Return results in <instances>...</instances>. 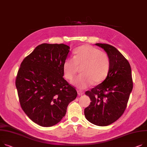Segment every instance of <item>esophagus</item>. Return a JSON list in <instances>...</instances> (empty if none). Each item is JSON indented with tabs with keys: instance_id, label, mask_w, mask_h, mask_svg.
I'll use <instances>...</instances> for the list:
<instances>
[{
	"instance_id": "34e87169",
	"label": "esophagus",
	"mask_w": 147,
	"mask_h": 147,
	"mask_svg": "<svg viewBox=\"0 0 147 147\" xmlns=\"http://www.w3.org/2000/svg\"><path fill=\"white\" fill-rule=\"evenodd\" d=\"M77 93H78V94H79V96L80 95H83L84 93V92H83V91H82V90H77Z\"/></svg>"
}]
</instances>
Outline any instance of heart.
Listing matches in <instances>:
<instances>
[{
	"label": "heart",
	"instance_id": "heart-1",
	"mask_svg": "<svg viewBox=\"0 0 147 147\" xmlns=\"http://www.w3.org/2000/svg\"><path fill=\"white\" fill-rule=\"evenodd\" d=\"M110 59L105 52L89 45H83L74 51L73 57L67 58L63 64L65 79L72 80L81 67L82 74L73 81V84L80 89L90 86L94 82H102L108 74Z\"/></svg>",
	"mask_w": 147,
	"mask_h": 147
}]
</instances>
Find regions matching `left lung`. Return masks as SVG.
<instances>
[{
	"instance_id": "8db88e82",
	"label": "left lung",
	"mask_w": 147,
	"mask_h": 147,
	"mask_svg": "<svg viewBox=\"0 0 147 147\" xmlns=\"http://www.w3.org/2000/svg\"><path fill=\"white\" fill-rule=\"evenodd\" d=\"M103 48L110 59V69L106 79L87 90L90 104L84 109L86 118L97 126H107L118 120L124 113L133 82L130 64L125 57L112 45L97 43Z\"/></svg>"
}]
</instances>
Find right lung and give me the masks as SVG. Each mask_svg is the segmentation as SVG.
<instances>
[{
    "label": "right lung",
    "instance_id": "obj_1",
    "mask_svg": "<svg viewBox=\"0 0 147 147\" xmlns=\"http://www.w3.org/2000/svg\"><path fill=\"white\" fill-rule=\"evenodd\" d=\"M69 50L64 44L39 45L18 70L15 85L21 106L40 126H52L61 121L77 96L75 87L63 77Z\"/></svg>",
    "mask_w": 147,
    "mask_h": 147
}]
</instances>
